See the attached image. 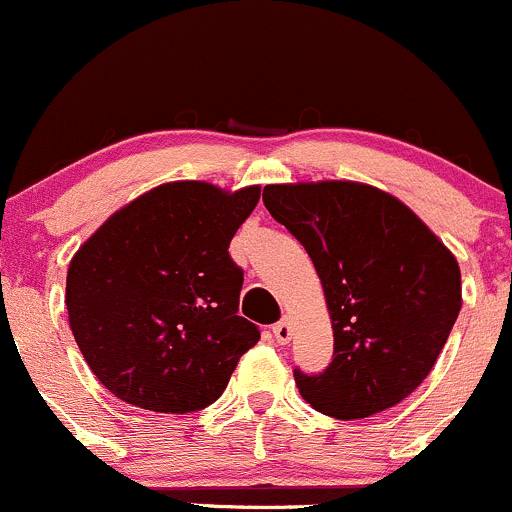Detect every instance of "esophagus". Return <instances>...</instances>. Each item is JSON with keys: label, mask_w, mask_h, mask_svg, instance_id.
<instances>
[{"label": "esophagus", "mask_w": 512, "mask_h": 512, "mask_svg": "<svg viewBox=\"0 0 512 512\" xmlns=\"http://www.w3.org/2000/svg\"><path fill=\"white\" fill-rule=\"evenodd\" d=\"M272 335H274V338H277V342H282V345H286V342L291 340V335H294V330H291L289 320H279L277 325H272Z\"/></svg>", "instance_id": "34e87169"}]
</instances>
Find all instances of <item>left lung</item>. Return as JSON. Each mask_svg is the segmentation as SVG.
<instances>
[{"instance_id":"left-lung-1","label":"left lung","mask_w":512,"mask_h":512,"mask_svg":"<svg viewBox=\"0 0 512 512\" xmlns=\"http://www.w3.org/2000/svg\"><path fill=\"white\" fill-rule=\"evenodd\" d=\"M262 201L306 247L333 323L330 367L294 372L301 396L340 420L411 396L462 308L457 257L401 199L372 184H267Z\"/></svg>"}]
</instances>
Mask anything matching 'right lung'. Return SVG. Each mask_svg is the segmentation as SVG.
<instances>
[{
	"label": "right lung",
	"mask_w": 512,
	"mask_h": 512,
	"mask_svg": "<svg viewBox=\"0 0 512 512\" xmlns=\"http://www.w3.org/2000/svg\"><path fill=\"white\" fill-rule=\"evenodd\" d=\"M260 187L167 182L111 213L67 267L65 306L84 362L116 398L201 411L260 340L238 316L243 269L228 245Z\"/></svg>",
	"instance_id": "obj_1"
}]
</instances>
